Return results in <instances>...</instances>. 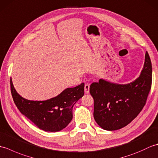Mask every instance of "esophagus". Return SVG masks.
Returning <instances> with one entry per match:
<instances>
[{"label": "esophagus", "mask_w": 158, "mask_h": 158, "mask_svg": "<svg viewBox=\"0 0 158 158\" xmlns=\"http://www.w3.org/2000/svg\"><path fill=\"white\" fill-rule=\"evenodd\" d=\"M84 90L85 94H89V84H85L84 87Z\"/></svg>", "instance_id": "obj_1"}]
</instances>
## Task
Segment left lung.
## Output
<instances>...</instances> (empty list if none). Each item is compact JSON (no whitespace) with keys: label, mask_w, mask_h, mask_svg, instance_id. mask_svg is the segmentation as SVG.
Here are the masks:
<instances>
[{"label":"left lung","mask_w":158,"mask_h":158,"mask_svg":"<svg viewBox=\"0 0 158 158\" xmlns=\"http://www.w3.org/2000/svg\"><path fill=\"white\" fill-rule=\"evenodd\" d=\"M152 66L147 52L140 76L127 84L100 79L89 88L94 98V117L106 130L122 128L136 118L145 105L152 88Z\"/></svg>","instance_id":"left-lung-1"}]
</instances>
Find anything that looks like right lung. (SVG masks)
Returning <instances> with one entry per match:
<instances>
[{"instance_id": "1", "label": "right lung", "mask_w": 158, "mask_h": 158, "mask_svg": "<svg viewBox=\"0 0 158 158\" xmlns=\"http://www.w3.org/2000/svg\"><path fill=\"white\" fill-rule=\"evenodd\" d=\"M11 83V92L15 105L22 114L46 132H58L64 128L73 119V107L84 95V83L66 88L59 95L44 101L23 98Z\"/></svg>"}]
</instances>
